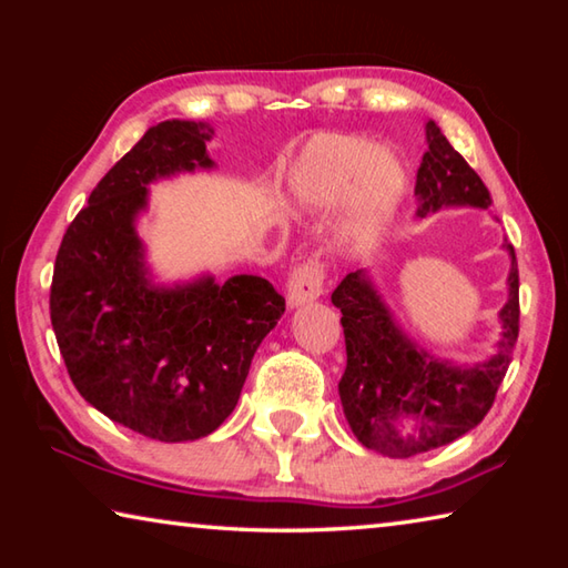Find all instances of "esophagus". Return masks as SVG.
I'll list each match as a JSON object with an SVG mask.
<instances>
[{"label":"esophagus","instance_id":"esophagus-1","mask_svg":"<svg viewBox=\"0 0 568 568\" xmlns=\"http://www.w3.org/2000/svg\"><path fill=\"white\" fill-rule=\"evenodd\" d=\"M323 281H325V271L318 257H311L307 263L297 265L291 273V277H287V305L297 307V305L318 301L323 295Z\"/></svg>","mask_w":568,"mask_h":568}]
</instances>
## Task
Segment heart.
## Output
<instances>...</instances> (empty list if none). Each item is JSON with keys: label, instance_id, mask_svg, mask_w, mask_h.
Listing matches in <instances>:
<instances>
[{"label": "heart", "instance_id": "heart-1", "mask_svg": "<svg viewBox=\"0 0 568 568\" xmlns=\"http://www.w3.org/2000/svg\"><path fill=\"white\" fill-rule=\"evenodd\" d=\"M406 192V170L390 150L353 134H318L283 178L287 205L303 213L348 200L345 230L353 243H371L396 215Z\"/></svg>", "mask_w": 568, "mask_h": 568}]
</instances>
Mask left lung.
<instances>
[{"label":"left lung","mask_w":568,"mask_h":568,"mask_svg":"<svg viewBox=\"0 0 568 568\" xmlns=\"http://www.w3.org/2000/svg\"><path fill=\"white\" fill-rule=\"evenodd\" d=\"M491 195L468 162L450 148L434 120L426 122V152L416 172V215L444 207L488 210ZM498 323L501 338L484 363H454L423 351L403 333L365 267L343 277L331 301L343 313L348 365L338 383L345 420L365 448L410 458L450 444L476 428L511 363L518 338V265L514 245Z\"/></svg>","instance_id":"8db88e82"}]
</instances>
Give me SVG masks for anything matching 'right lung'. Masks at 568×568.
<instances>
[{
	"label": "right lung",
	"instance_id": "1",
	"mask_svg": "<svg viewBox=\"0 0 568 568\" xmlns=\"http://www.w3.org/2000/svg\"><path fill=\"white\" fill-rule=\"evenodd\" d=\"M205 122L165 120L92 190L57 253L50 315L67 373L110 420L165 444L197 440L237 406L285 297L257 275L158 283L138 220L150 185L213 170Z\"/></svg>",
	"mask_w": 568,
	"mask_h": 568
}]
</instances>
